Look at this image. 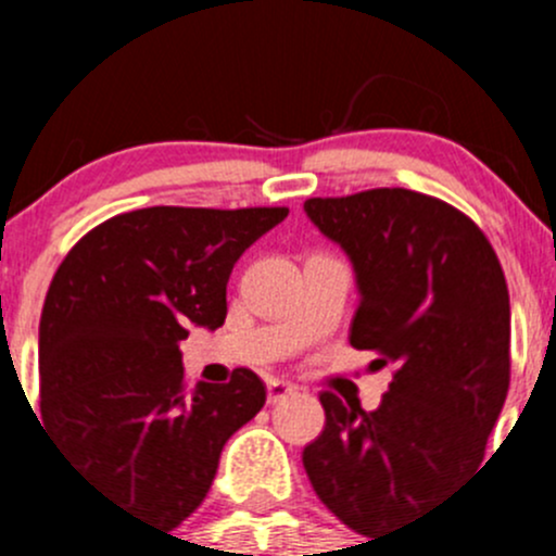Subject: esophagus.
Wrapping results in <instances>:
<instances>
[{
    "instance_id": "1",
    "label": "esophagus",
    "mask_w": 556,
    "mask_h": 556,
    "mask_svg": "<svg viewBox=\"0 0 556 556\" xmlns=\"http://www.w3.org/2000/svg\"><path fill=\"white\" fill-rule=\"evenodd\" d=\"M266 390H268V403H279V401H285V397L295 395V390H299V387L285 382V379H268Z\"/></svg>"
}]
</instances>
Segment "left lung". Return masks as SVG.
I'll return each instance as SVG.
<instances>
[{
	"mask_svg": "<svg viewBox=\"0 0 556 556\" xmlns=\"http://www.w3.org/2000/svg\"><path fill=\"white\" fill-rule=\"evenodd\" d=\"M344 247L361 304L355 350L392 366L377 412L319 392L325 430L304 450L319 501L374 538L406 525L484 459L511 382V304L490 239L465 212L406 188L306 199Z\"/></svg>",
	"mask_w": 556,
	"mask_h": 556,
	"instance_id": "8db88e82",
	"label": "left lung"
}]
</instances>
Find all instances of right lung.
Returning <instances> with one entry per match:
<instances>
[{
	"instance_id": "right-lung-1",
	"label": "right lung",
	"mask_w": 556,
	"mask_h": 556,
	"mask_svg": "<svg viewBox=\"0 0 556 556\" xmlns=\"http://www.w3.org/2000/svg\"><path fill=\"white\" fill-rule=\"evenodd\" d=\"M288 206H148L99 223L61 261L39 319L45 430L99 495L177 527L210 492L226 441L266 403L237 368L188 387L179 341L226 323L233 263Z\"/></svg>"
}]
</instances>
